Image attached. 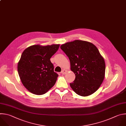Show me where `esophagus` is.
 Wrapping results in <instances>:
<instances>
[{
  "label": "esophagus",
  "instance_id": "1",
  "mask_svg": "<svg viewBox=\"0 0 126 126\" xmlns=\"http://www.w3.org/2000/svg\"><path fill=\"white\" fill-rule=\"evenodd\" d=\"M66 72H67V70H65V69H63V70L62 71L61 73L63 74H65L66 73Z\"/></svg>",
  "mask_w": 126,
  "mask_h": 126
}]
</instances>
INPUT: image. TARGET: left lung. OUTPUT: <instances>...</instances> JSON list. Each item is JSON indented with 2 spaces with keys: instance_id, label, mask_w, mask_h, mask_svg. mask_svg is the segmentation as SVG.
I'll list each match as a JSON object with an SVG mask.
<instances>
[{
  "instance_id": "obj_1",
  "label": "left lung",
  "mask_w": 126,
  "mask_h": 126,
  "mask_svg": "<svg viewBox=\"0 0 126 126\" xmlns=\"http://www.w3.org/2000/svg\"><path fill=\"white\" fill-rule=\"evenodd\" d=\"M61 48L68 57L75 79L70 86L77 94L87 96L96 92L105 78V63L92 43L74 40L63 44Z\"/></svg>"
}]
</instances>
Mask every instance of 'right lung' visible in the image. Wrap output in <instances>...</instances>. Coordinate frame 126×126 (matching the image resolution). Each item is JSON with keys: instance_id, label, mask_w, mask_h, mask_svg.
Listing matches in <instances>:
<instances>
[{"instance_id": "add662e5", "label": "right lung", "mask_w": 126, "mask_h": 126, "mask_svg": "<svg viewBox=\"0 0 126 126\" xmlns=\"http://www.w3.org/2000/svg\"><path fill=\"white\" fill-rule=\"evenodd\" d=\"M60 46L35 45L22 53L18 63V72L22 84L30 92L43 95L55 84L59 75L54 72L50 59Z\"/></svg>"}]
</instances>
